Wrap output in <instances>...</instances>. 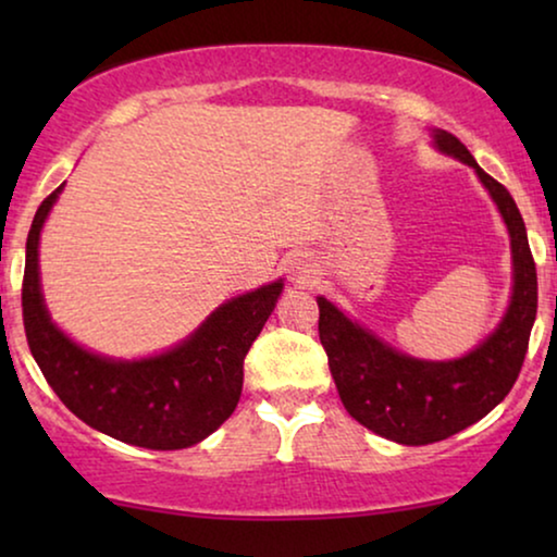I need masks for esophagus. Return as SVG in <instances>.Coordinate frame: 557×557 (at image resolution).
<instances>
[{
  "label": "esophagus",
  "mask_w": 557,
  "mask_h": 557,
  "mask_svg": "<svg viewBox=\"0 0 557 557\" xmlns=\"http://www.w3.org/2000/svg\"><path fill=\"white\" fill-rule=\"evenodd\" d=\"M311 273H314V265H311L309 261H304V258H296V261L292 263V278L296 281V284L309 281Z\"/></svg>",
  "instance_id": "34e87169"
}]
</instances>
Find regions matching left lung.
I'll list each match as a JSON object with an SVG mask.
<instances>
[{"instance_id":"8db88e82","label":"left lung","mask_w":557,"mask_h":557,"mask_svg":"<svg viewBox=\"0 0 557 557\" xmlns=\"http://www.w3.org/2000/svg\"><path fill=\"white\" fill-rule=\"evenodd\" d=\"M433 144L479 174L507 223L515 284L497 330L459 360H416L362 330L324 296L317 299L319 339L347 413L377 436L406 446L436 444L497 408L520 375L537 314L535 261L512 195L476 164L454 134L433 128Z\"/></svg>"}]
</instances>
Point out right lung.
<instances>
[{"label":"right lung","mask_w":557,"mask_h":557,"mask_svg":"<svg viewBox=\"0 0 557 557\" xmlns=\"http://www.w3.org/2000/svg\"><path fill=\"white\" fill-rule=\"evenodd\" d=\"M55 193L42 200L27 235L22 319L29 352L67 410L124 444L174 451L200 444L238 406L243 360L276 307L284 281L225 301L182 345L144 360L88 352L58 330L45 309L37 269L40 231Z\"/></svg>","instance_id":"1"}]
</instances>
